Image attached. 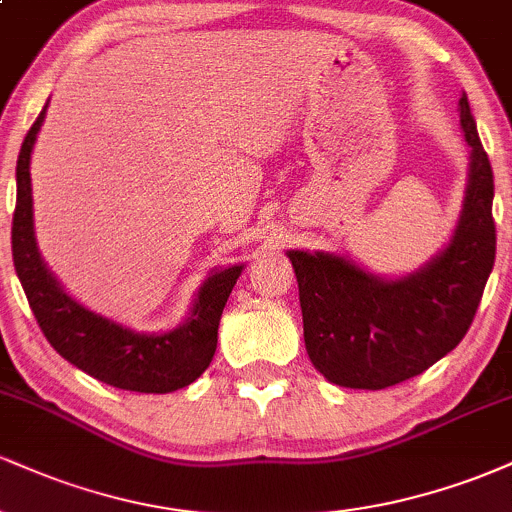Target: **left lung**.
<instances>
[{"label": "left lung", "instance_id": "obj_1", "mask_svg": "<svg viewBox=\"0 0 512 512\" xmlns=\"http://www.w3.org/2000/svg\"><path fill=\"white\" fill-rule=\"evenodd\" d=\"M460 125L469 146L462 211L450 243L416 272L387 279L337 252L289 250L313 366L351 390H385L450 354L472 325L496 260L493 170L467 96Z\"/></svg>", "mask_w": 512, "mask_h": 512}]
</instances>
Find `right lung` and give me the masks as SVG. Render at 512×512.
Here are the masks:
<instances>
[{
	"label": "right lung",
	"mask_w": 512,
	"mask_h": 512,
	"mask_svg": "<svg viewBox=\"0 0 512 512\" xmlns=\"http://www.w3.org/2000/svg\"><path fill=\"white\" fill-rule=\"evenodd\" d=\"M48 103L21 144L16 161V211L11 226L14 267L40 330L57 354L105 385L166 395L195 383L214 358L221 313L245 264L214 269L199 286L190 315L170 332L146 334L129 330L69 296L40 257L35 243L31 154L48 113Z\"/></svg>",
	"instance_id": "right-lung-1"
}]
</instances>
